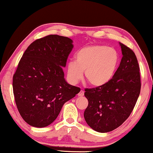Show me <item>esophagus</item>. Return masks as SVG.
<instances>
[{"mask_svg": "<svg viewBox=\"0 0 153 153\" xmlns=\"http://www.w3.org/2000/svg\"><path fill=\"white\" fill-rule=\"evenodd\" d=\"M84 94V92L83 90H81L79 93H78V97H83Z\"/></svg>", "mask_w": 153, "mask_h": 153, "instance_id": "obj_1", "label": "esophagus"}]
</instances>
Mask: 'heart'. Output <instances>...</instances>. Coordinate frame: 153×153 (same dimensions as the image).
<instances>
[{"instance_id":"heart-1","label":"heart","mask_w":153,"mask_h":153,"mask_svg":"<svg viewBox=\"0 0 153 153\" xmlns=\"http://www.w3.org/2000/svg\"><path fill=\"white\" fill-rule=\"evenodd\" d=\"M76 61L67 65V76L73 84L82 78L84 71L87 81L94 87H102L115 75L119 63V55L115 48L105 45L84 46L77 51Z\"/></svg>"}]
</instances>
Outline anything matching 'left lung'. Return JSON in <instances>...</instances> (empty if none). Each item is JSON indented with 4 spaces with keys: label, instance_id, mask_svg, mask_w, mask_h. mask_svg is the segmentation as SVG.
<instances>
[{
    "label": "left lung",
    "instance_id": "left-lung-1",
    "mask_svg": "<svg viewBox=\"0 0 153 153\" xmlns=\"http://www.w3.org/2000/svg\"><path fill=\"white\" fill-rule=\"evenodd\" d=\"M122 53L113 79L102 87L85 90L88 105L84 117L90 128L100 133L120 126L132 112L141 88L140 67L133 51L120 42Z\"/></svg>",
    "mask_w": 153,
    "mask_h": 153
}]
</instances>
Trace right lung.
Here are the masks:
<instances>
[{
    "label": "right lung",
    "mask_w": 153,
    "mask_h": 153,
    "mask_svg": "<svg viewBox=\"0 0 153 153\" xmlns=\"http://www.w3.org/2000/svg\"><path fill=\"white\" fill-rule=\"evenodd\" d=\"M73 40L49 35L28 46L13 78L15 103L25 122L45 128L58 117L63 105L80 91L64 77L63 67Z\"/></svg>",
    "instance_id": "obj_1"
}]
</instances>
